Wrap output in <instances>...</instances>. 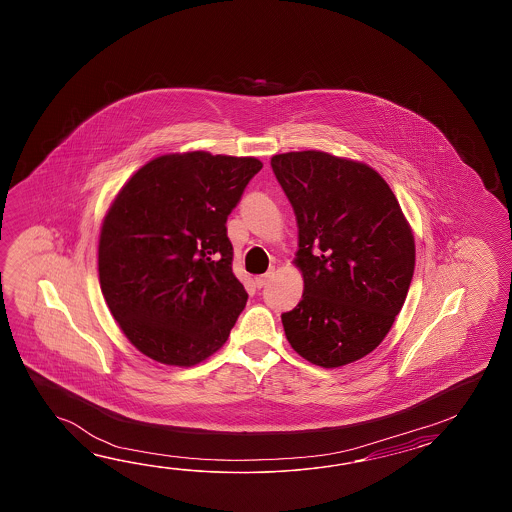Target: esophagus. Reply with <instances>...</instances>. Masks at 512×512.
Instances as JSON below:
<instances>
[{"label": "esophagus", "mask_w": 512, "mask_h": 512, "mask_svg": "<svg viewBox=\"0 0 512 512\" xmlns=\"http://www.w3.org/2000/svg\"><path fill=\"white\" fill-rule=\"evenodd\" d=\"M272 272H265V274H261V276H256V287H263V285H267V283L271 282Z\"/></svg>", "instance_id": "1"}]
</instances>
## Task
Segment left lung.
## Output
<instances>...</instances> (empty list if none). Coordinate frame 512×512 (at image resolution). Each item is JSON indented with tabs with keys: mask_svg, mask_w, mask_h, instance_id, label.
Listing matches in <instances>:
<instances>
[{
	"mask_svg": "<svg viewBox=\"0 0 512 512\" xmlns=\"http://www.w3.org/2000/svg\"><path fill=\"white\" fill-rule=\"evenodd\" d=\"M298 225L304 294L282 324L291 348L322 368L366 357L403 309L415 267L410 223L368 164L318 150L272 155Z\"/></svg>",
	"mask_w": 512,
	"mask_h": 512,
	"instance_id": "left-lung-1",
	"label": "left lung"
}]
</instances>
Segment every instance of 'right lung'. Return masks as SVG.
I'll return each instance as SVG.
<instances>
[{
    "label": "right lung",
    "mask_w": 512,
    "mask_h": 512,
    "mask_svg": "<svg viewBox=\"0 0 512 512\" xmlns=\"http://www.w3.org/2000/svg\"><path fill=\"white\" fill-rule=\"evenodd\" d=\"M261 166L256 157L164 153L131 175L109 205L98 280L142 355L188 368L227 342L247 293L232 272L225 223Z\"/></svg>",
    "instance_id": "add662e5"
}]
</instances>
